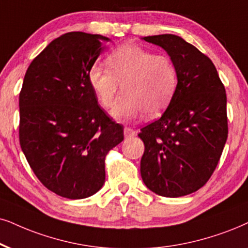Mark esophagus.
<instances>
[{"label":"esophagus","instance_id":"esophagus-1","mask_svg":"<svg viewBox=\"0 0 248 248\" xmlns=\"http://www.w3.org/2000/svg\"><path fill=\"white\" fill-rule=\"evenodd\" d=\"M124 137H126V139H131V137H134L135 135H136V131H135L133 128H130V127H124Z\"/></svg>","mask_w":248,"mask_h":248}]
</instances>
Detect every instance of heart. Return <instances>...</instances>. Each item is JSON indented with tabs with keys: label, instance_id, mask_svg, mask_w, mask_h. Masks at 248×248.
<instances>
[{
	"label": "heart",
	"instance_id": "1",
	"mask_svg": "<svg viewBox=\"0 0 248 248\" xmlns=\"http://www.w3.org/2000/svg\"><path fill=\"white\" fill-rule=\"evenodd\" d=\"M106 65L108 68L90 67L88 81L104 108L112 105L121 84L124 93L111 112L118 120H131L142 113L147 118L158 117L176 93L178 71L167 55H155L126 43L109 52Z\"/></svg>",
	"mask_w": 248,
	"mask_h": 248
}]
</instances>
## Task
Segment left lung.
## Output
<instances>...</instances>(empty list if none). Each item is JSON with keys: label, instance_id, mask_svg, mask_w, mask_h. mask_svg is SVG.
I'll return each mask as SVG.
<instances>
[{"label": "left lung", "instance_id": "obj_1", "mask_svg": "<svg viewBox=\"0 0 248 248\" xmlns=\"http://www.w3.org/2000/svg\"><path fill=\"white\" fill-rule=\"evenodd\" d=\"M165 49L178 71L176 93L158 120L143 127L140 175L162 197L196 192L214 173L228 139L227 93L213 62L173 34L143 37Z\"/></svg>", "mask_w": 248, "mask_h": 248}]
</instances>
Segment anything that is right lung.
Listing matches in <instances>:
<instances>
[{
    "label": "right lung",
    "instance_id": "1",
    "mask_svg": "<svg viewBox=\"0 0 248 248\" xmlns=\"http://www.w3.org/2000/svg\"><path fill=\"white\" fill-rule=\"evenodd\" d=\"M108 37L70 32L37 55L19 93V143L46 189L68 199L95 194L105 182V156L124 127L98 104L88 72Z\"/></svg>",
    "mask_w": 248,
    "mask_h": 248
}]
</instances>
